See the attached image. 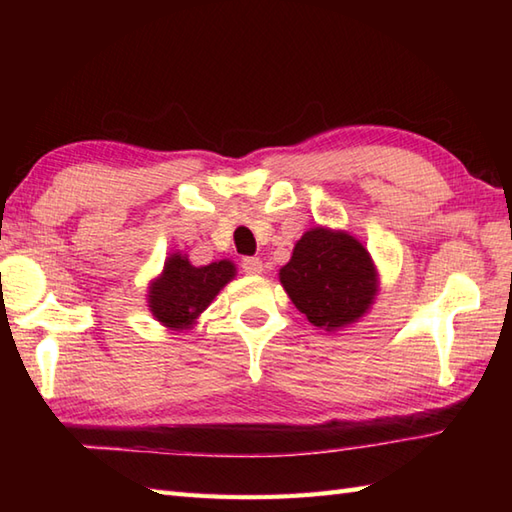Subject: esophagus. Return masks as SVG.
Wrapping results in <instances>:
<instances>
[{
    "mask_svg": "<svg viewBox=\"0 0 512 512\" xmlns=\"http://www.w3.org/2000/svg\"><path fill=\"white\" fill-rule=\"evenodd\" d=\"M242 270L246 275H262L264 273V262L259 257H244L242 259Z\"/></svg>",
    "mask_w": 512,
    "mask_h": 512,
    "instance_id": "1",
    "label": "esophagus"
}]
</instances>
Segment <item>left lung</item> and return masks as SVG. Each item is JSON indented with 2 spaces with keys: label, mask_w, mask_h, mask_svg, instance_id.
I'll list each match as a JSON object with an SVG mask.
<instances>
[{
  "label": "left lung",
  "mask_w": 512,
  "mask_h": 512,
  "mask_svg": "<svg viewBox=\"0 0 512 512\" xmlns=\"http://www.w3.org/2000/svg\"><path fill=\"white\" fill-rule=\"evenodd\" d=\"M279 281L314 328L345 330L374 306L380 275L361 239L330 226H312L297 239Z\"/></svg>",
  "instance_id": "obj_1"
}]
</instances>
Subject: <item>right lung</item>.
I'll return each instance as SVG.
<instances>
[{
  "label": "right lung",
  "mask_w": 512,
  "mask_h": 512,
  "mask_svg": "<svg viewBox=\"0 0 512 512\" xmlns=\"http://www.w3.org/2000/svg\"><path fill=\"white\" fill-rule=\"evenodd\" d=\"M235 275L237 268L231 259L193 266L187 255L171 253L162 273L149 281L147 308L162 328L173 332L191 330Z\"/></svg>",
  "instance_id": "right-lung-1"
}]
</instances>
